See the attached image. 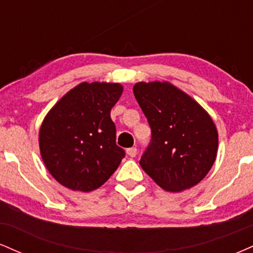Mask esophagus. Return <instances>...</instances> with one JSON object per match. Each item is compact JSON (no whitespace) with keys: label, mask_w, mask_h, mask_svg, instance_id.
Instances as JSON below:
<instances>
[{"label":"esophagus","mask_w":253,"mask_h":253,"mask_svg":"<svg viewBox=\"0 0 253 253\" xmlns=\"http://www.w3.org/2000/svg\"><path fill=\"white\" fill-rule=\"evenodd\" d=\"M126 152L129 157L134 158V157L136 156V153H138V150H136V147H129V149L126 150Z\"/></svg>","instance_id":"34e87169"}]
</instances>
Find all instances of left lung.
Returning <instances> with one entry per match:
<instances>
[{
  "label": "left lung",
  "mask_w": 253,
  "mask_h": 253,
  "mask_svg": "<svg viewBox=\"0 0 253 253\" xmlns=\"http://www.w3.org/2000/svg\"><path fill=\"white\" fill-rule=\"evenodd\" d=\"M133 92L151 128L140 167L168 191L196 185L216 158L217 132L213 120L199 103L170 83H136Z\"/></svg>",
  "instance_id": "left-lung-1"
}]
</instances>
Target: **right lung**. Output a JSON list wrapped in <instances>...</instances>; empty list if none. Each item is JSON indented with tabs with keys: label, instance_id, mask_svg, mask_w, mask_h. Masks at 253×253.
I'll return each instance as SVG.
<instances>
[{
	"label": "right lung",
	"instance_id": "add662e5",
	"mask_svg": "<svg viewBox=\"0 0 253 253\" xmlns=\"http://www.w3.org/2000/svg\"><path fill=\"white\" fill-rule=\"evenodd\" d=\"M121 94L118 83H81L46 115L39 133L40 153L64 187L95 190L118 169L125 151L117 145L110 110Z\"/></svg>",
	"mask_w": 253,
	"mask_h": 253
}]
</instances>
